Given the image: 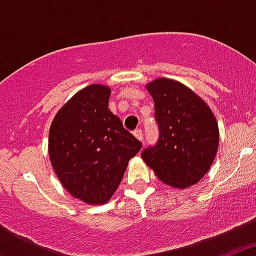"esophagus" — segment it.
<instances>
[{"instance_id": "esophagus-1", "label": "esophagus", "mask_w": 256, "mask_h": 256, "mask_svg": "<svg viewBox=\"0 0 256 256\" xmlns=\"http://www.w3.org/2000/svg\"><path fill=\"white\" fill-rule=\"evenodd\" d=\"M133 134L136 136V138L137 140H140V141H142V140H144V132H142V130H136L134 132H133Z\"/></svg>"}]
</instances>
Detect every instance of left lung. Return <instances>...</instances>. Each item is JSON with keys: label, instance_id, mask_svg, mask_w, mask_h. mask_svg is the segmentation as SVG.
<instances>
[{"label": "left lung", "instance_id": "left-lung-1", "mask_svg": "<svg viewBox=\"0 0 256 256\" xmlns=\"http://www.w3.org/2000/svg\"><path fill=\"white\" fill-rule=\"evenodd\" d=\"M155 104L159 138L141 152L142 159L162 182L186 188L209 170L219 144L218 124L198 94L172 79L148 86Z\"/></svg>", "mask_w": 256, "mask_h": 256}]
</instances>
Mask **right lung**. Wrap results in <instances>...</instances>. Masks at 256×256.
<instances>
[{"mask_svg":"<svg viewBox=\"0 0 256 256\" xmlns=\"http://www.w3.org/2000/svg\"><path fill=\"white\" fill-rule=\"evenodd\" d=\"M110 88L91 84L58 110L50 128L48 152L64 188L87 204H104L142 144L108 110Z\"/></svg>","mask_w":256,"mask_h":256,"instance_id":"obj_1","label":"right lung"}]
</instances>
